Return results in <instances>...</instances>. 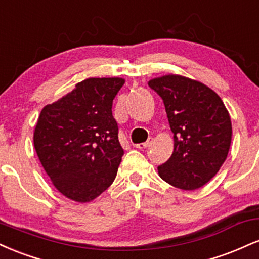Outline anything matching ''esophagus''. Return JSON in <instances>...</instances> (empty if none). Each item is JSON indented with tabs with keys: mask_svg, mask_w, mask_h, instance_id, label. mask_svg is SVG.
Instances as JSON below:
<instances>
[{
	"mask_svg": "<svg viewBox=\"0 0 259 259\" xmlns=\"http://www.w3.org/2000/svg\"><path fill=\"white\" fill-rule=\"evenodd\" d=\"M150 144L151 142L147 141V142H142V144H136V145H134V146H135L136 148H139V150H145V148H147L148 146H150Z\"/></svg>",
	"mask_w": 259,
	"mask_h": 259,
	"instance_id": "1",
	"label": "esophagus"
}]
</instances>
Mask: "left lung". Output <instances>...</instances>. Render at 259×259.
<instances>
[{"instance_id": "obj_1", "label": "left lung", "mask_w": 259, "mask_h": 259, "mask_svg": "<svg viewBox=\"0 0 259 259\" xmlns=\"http://www.w3.org/2000/svg\"><path fill=\"white\" fill-rule=\"evenodd\" d=\"M148 85L162 97L174 134L173 154L158 167L159 177L179 189H200L228 157L233 127L227 107L212 89L178 74Z\"/></svg>"}]
</instances>
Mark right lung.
I'll return each mask as SVG.
<instances>
[{
	"label": "right lung",
	"mask_w": 259,
	"mask_h": 259,
	"mask_svg": "<svg viewBox=\"0 0 259 259\" xmlns=\"http://www.w3.org/2000/svg\"><path fill=\"white\" fill-rule=\"evenodd\" d=\"M121 78H89L45 106L34 146L56 189L69 200L91 202L111 186L124 150L112 114Z\"/></svg>",
	"instance_id": "1"
}]
</instances>
